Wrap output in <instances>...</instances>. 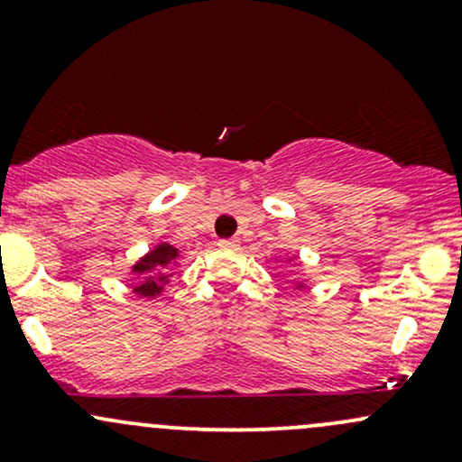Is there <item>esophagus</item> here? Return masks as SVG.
<instances>
[{
	"instance_id": "esophagus-1",
	"label": "esophagus",
	"mask_w": 462,
	"mask_h": 462,
	"mask_svg": "<svg viewBox=\"0 0 462 462\" xmlns=\"http://www.w3.org/2000/svg\"><path fill=\"white\" fill-rule=\"evenodd\" d=\"M219 247L226 249V252H236V249L241 247V241H238V238H221Z\"/></svg>"
}]
</instances>
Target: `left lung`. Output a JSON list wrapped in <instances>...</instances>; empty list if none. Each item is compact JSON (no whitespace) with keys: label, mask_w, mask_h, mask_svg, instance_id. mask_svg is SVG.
Masks as SVG:
<instances>
[{"label":"left lung","mask_w":462,"mask_h":462,"mask_svg":"<svg viewBox=\"0 0 462 462\" xmlns=\"http://www.w3.org/2000/svg\"><path fill=\"white\" fill-rule=\"evenodd\" d=\"M284 258H286V263H295V261H298V258L291 256V254H284ZM300 264H301V261H300ZM293 289H295V291H304V289H306V282H300V280H293Z\"/></svg>","instance_id":"1"}]
</instances>
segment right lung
Listing matches in <instances>:
<instances>
[{"label":"right lung","instance_id":"obj_1","mask_svg":"<svg viewBox=\"0 0 462 462\" xmlns=\"http://www.w3.org/2000/svg\"><path fill=\"white\" fill-rule=\"evenodd\" d=\"M180 258H182V249L169 241H161L150 247V252L143 254L128 269V273L134 278L132 293L141 300H156L158 295H162L167 284L171 282V272L178 267Z\"/></svg>","mask_w":462,"mask_h":462}]
</instances>
